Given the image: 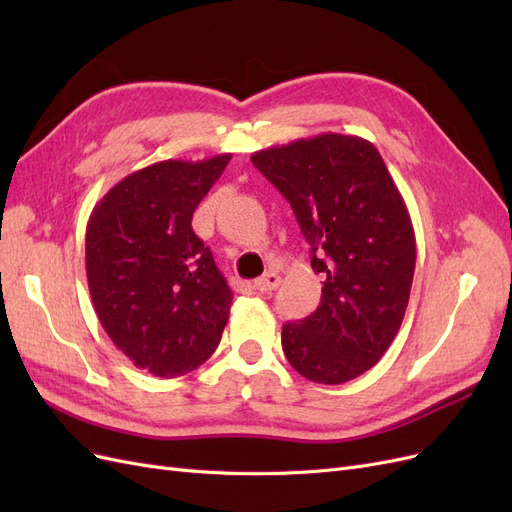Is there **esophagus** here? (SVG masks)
Listing matches in <instances>:
<instances>
[{
    "instance_id": "34e87169",
    "label": "esophagus",
    "mask_w": 512,
    "mask_h": 512,
    "mask_svg": "<svg viewBox=\"0 0 512 512\" xmlns=\"http://www.w3.org/2000/svg\"><path fill=\"white\" fill-rule=\"evenodd\" d=\"M280 282H282V277L277 275V273H273V271H269V273H265L262 277H258V280L254 282V288L258 292H271V290H275L277 286H280Z\"/></svg>"
}]
</instances>
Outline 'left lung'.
<instances>
[{
  "label": "left lung",
  "mask_w": 512,
  "mask_h": 512,
  "mask_svg": "<svg viewBox=\"0 0 512 512\" xmlns=\"http://www.w3.org/2000/svg\"><path fill=\"white\" fill-rule=\"evenodd\" d=\"M288 200L324 275L320 305L286 322L282 348L307 380L344 384L374 367L404 320L416 262L410 213L378 149L318 134L252 153Z\"/></svg>",
  "instance_id": "obj_1"
}]
</instances>
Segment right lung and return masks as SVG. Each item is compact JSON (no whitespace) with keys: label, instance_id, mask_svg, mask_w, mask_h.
Listing matches in <instances>:
<instances>
[{"label":"right lung","instance_id":"obj_1","mask_svg":"<svg viewBox=\"0 0 512 512\" xmlns=\"http://www.w3.org/2000/svg\"><path fill=\"white\" fill-rule=\"evenodd\" d=\"M228 162L230 153L156 162L115 183L89 215L85 269L98 320L158 378L203 365L228 322L232 290L192 230L194 209Z\"/></svg>","mask_w":512,"mask_h":512}]
</instances>
